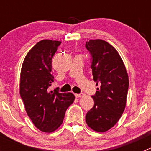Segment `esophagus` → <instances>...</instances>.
<instances>
[{
  "mask_svg": "<svg viewBox=\"0 0 151 151\" xmlns=\"http://www.w3.org/2000/svg\"><path fill=\"white\" fill-rule=\"evenodd\" d=\"M84 96V93H76L75 94V96L77 97V98H80V97H82Z\"/></svg>",
  "mask_w": 151,
  "mask_h": 151,
  "instance_id": "esophagus-1",
  "label": "esophagus"
}]
</instances>
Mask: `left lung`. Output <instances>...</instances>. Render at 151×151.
I'll return each mask as SVG.
<instances>
[{
	"instance_id": "1",
	"label": "left lung",
	"mask_w": 151,
	"mask_h": 151,
	"mask_svg": "<svg viewBox=\"0 0 151 151\" xmlns=\"http://www.w3.org/2000/svg\"><path fill=\"white\" fill-rule=\"evenodd\" d=\"M85 47L91 53L93 79L100 87L92 96L94 106L86 114L91 129L104 132L119 121L126 104L129 77L119 53L101 39H91Z\"/></svg>"
}]
</instances>
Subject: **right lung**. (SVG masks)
Returning <instances> with one entry per match:
<instances>
[{
    "label": "right lung",
    "mask_w": 151,
    "mask_h": 151,
    "mask_svg": "<svg viewBox=\"0 0 151 151\" xmlns=\"http://www.w3.org/2000/svg\"><path fill=\"white\" fill-rule=\"evenodd\" d=\"M60 44L49 39L39 42L26 55L21 68L19 93L25 110L34 126L47 133L62 124L67 108L75 99L71 93L49 89L54 82L52 60Z\"/></svg>",
    "instance_id": "add662e5"
}]
</instances>
